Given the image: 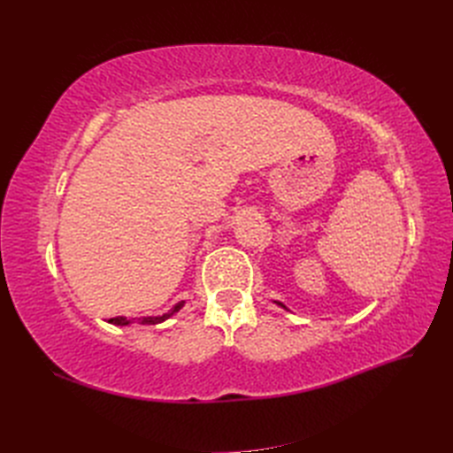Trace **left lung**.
<instances>
[{"label": "left lung", "mask_w": 453, "mask_h": 453, "mask_svg": "<svg viewBox=\"0 0 453 453\" xmlns=\"http://www.w3.org/2000/svg\"><path fill=\"white\" fill-rule=\"evenodd\" d=\"M278 304H280V303H278ZM281 306H283V304H281Z\"/></svg>", "instance_id": "left-lung-1"}]
</instances>
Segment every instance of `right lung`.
<instances>
[{"mask_svg":"<svg viewBox=\"0 0 453 453\" xmlns=\"http://www.w3.org/2000/svg\"><path fill=\"white\" fill-rule=\"evenodd\" d=\"M183 304L185 303H180V304H175L168 313H164V315H157V318H138V319H127V318H113V319H109V323H113V325H130V323H142V325H157V323H162V321H166L168 318H172L173 313H177L180 311L181 308H183Z\"/></svg>","mask_w":453,"mask_h":453,"instance_id":"right-lung-1","label":"right lung"}]
</instances>
